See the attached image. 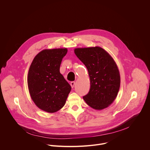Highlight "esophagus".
<instances>
[{"instance_id":"1","label":"esophagus","mask_w":150,"mask_h":150,"mask_svg":"<svg viewBox=\"0 0 150 150\" xmlns=\"http://www.w3.org/2000/svg\"><path fill=\"white\" fill-rule=\"evenodd\" d=\"M71 87L72 88H74V85H75V82H74V81H72L71 82Z\"/></svg>"}]
</instances>
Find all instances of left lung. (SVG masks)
Returning <instances> with one entry per match:
<instances>
[{
	"instance_id": "obj_1",
	"label": "left lung",
	"mask_w": 150,
	"mask_h": 150,
	"mask_svg": "<svg viewBox=\"0 0 150 150\" xmlns=\"http://www.w3.org/2000/svg\"><path fill=\"white\" fill-rule=\"evenodd\" d=\"M74 52L87 67L90 79V91L83 99L94 109L108 108L116 99L120 85L119 71L114 59L98 46L76 48Z\"/></svg>"
}]
</instances>
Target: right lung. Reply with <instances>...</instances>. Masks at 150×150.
I'll return each instance as SVG.
<instances>
[{
	"label": "right lung",
	"mask_w": 150,
	"mask_h": 150,
	"mask_svg": "<svg viewBox=\"0 0 150 150\" xmlns=\"http://www.w3.org/2000/svg\"><path fill=\"white\" fill-rule=\"evenodd\" d=\"M65 49H45L34 58L28 74L27 82L31 99L38 108L54 113L65 104L71 90L69 83L60 73Z\"/></svg>",
	"instance_id": "add662e5"
}]
</instances>
